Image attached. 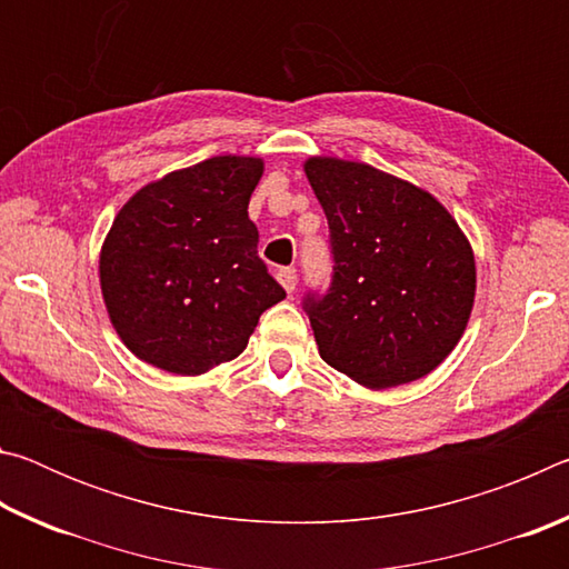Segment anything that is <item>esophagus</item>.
<instances>
[{"instance_id": "esophagus-1", "label": "esophagus", "mask_w": 569, "mask_h": 569, "mask_svg": "<svg viewBox=\"0 0 569 569\" xmlns=\"http://www.w3.org/2000/svg\"><path fill=\"white\" fill-rule=\"evenodd\" d=\"M276 278H278V283L283 286L286 293H291L296 288V268H278Z\"/></svg>"}]
</instances>
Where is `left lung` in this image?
<instances>
[{
    "label": "left lung",
    "mask_w": 569,
    "mask_h": 569,
    "mask_svg": "<svg viewBox=\"0 0 569 569\" xmlns=\"http://www.w3.org/2000/svg\"><path fill=\"white\" fill-rule=\"evenodd\" d=\"M303 170L333 250L329 293L306 298L321 359L366 389L427 377L475 306L465 230L429 190L366 162L313 156Z\"/></svg>",
    "instance_id": "obj_1"
}]
</instances>
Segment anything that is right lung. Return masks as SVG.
I'll use <instances>...</instances> for the list:
<instances>
[{"label":"right lung","instance_id":"1","mask_svg":"<svg viewBox=\"0 0 569 569\" xmlns=\"http://www.w3.org/2000/svg\"><path fill=\"white\" fill-rule=\"evenodd\" d=\"M256 156H218L142 186L100 250L112 329L140 361L200 377L243 353L266 308L286 291L258 258L250 196Z\"/></svg>","mask_w":569,"mask_h":569}]
</instances>
